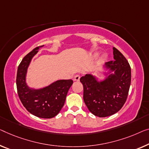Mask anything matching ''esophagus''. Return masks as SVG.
Masks as SVG:
<instances>
[{
    "label": "esophagus",
    "instance_id": "34e87169",
    "mask_svg": "<svg viewBox=\"0 0 149 149\" xmlns=\"http://www.w3.org/2000/svg\"><path fill=\"white\" fill-rule=\"evenodd\" d=\"M79 79H80V76L79 75H76L74 77V81H79Z\"/></svg>",
    "mask_w": 149,
    "mask_h": 149
}]
</instances>
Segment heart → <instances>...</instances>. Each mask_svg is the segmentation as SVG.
Listing matches in <instances>:
<instances>
[{
  "instance_id": "obj_1",
  "label": "heart",
  "mask_w": 149,
  "mask_h": 149,
  "mask_svg": "<svg viewBox=\"0 0 149 149\" xmlns=\"http://www.w3.org/2000/svg\"><path fill=\"white\" fill-rule=\"evenodd\" d=\"M97 55H98V53H96V54H95V56H97ZM103 58H104V59L106 58V55H104V56H103Z\"/></svg>"
}]
</instances>
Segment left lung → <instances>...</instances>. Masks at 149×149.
Returning a JSON list of instances; mask_svg holds the SVG:
<instances>
[{
  "label": "left lung",
  "mask_w": 149,
  "mask_h": 149,
  "mask_svg": "<svg viewBox=\"0 0 149 149\" xmlns=\"http://www.w3.org/2000/svg\"><path fill=\"white\" fill-rule=\"evenodd\" d=\"M114 60L105 63L97 77L86 74L80 78L84 101L90 112L106 117L118 112L127 98L131 82V69L124 55L113 47Z\"/></svg>",
  "instance_id": "8db88e82"
}]
</instances>
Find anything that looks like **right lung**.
I'll return each instance as SVG.
<instances>
[{
  "mask_svg": "<svg viewBox=\"0 0 149 149\" xmlns=\"http://www.w3.org/2000/svg\"><path fill=\"white\" fill-rule=\"evenodd\" d=\"M43 46L37 47L24 57L18 67L17 88L22 104L31 114L41 118H52L61 111L73 81L60 79L39 88L29 86L26 82L28 68L33 57Z\"/></svg>",
  "mask_w": 149,
  "mask_h": 149,
  "instance_id": "add662e5",
  "label": "right lung"
}]
</instances>
